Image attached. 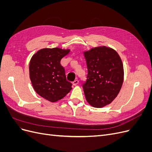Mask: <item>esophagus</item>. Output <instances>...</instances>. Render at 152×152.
<instances>
[{
  "label": "esophagus",
  "mask_w": 152,
  "mask_h": 152,
  "mask_svg": "<svg viewBox=\"0 0 152 152\" xmlns=\"http://www.w3.org/2000/svg\"><path fill=\"white\" fill-rule=\"evenodd\" d=\"M78 84H79V80H78L77 79L75 80L74 81H73V82H72V84H73V86H76V85H77Z\"/></svg>",
  "instance_id": "esophagus-1"
}]
</instances>
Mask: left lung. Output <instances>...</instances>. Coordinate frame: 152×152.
<instances>
[{"label":"left lung","mask_w":152,"mask_h":152,"mask_svg":"<svg viewBox=\"0 0 152 152\" xmlns=\"http://www.w3.org/2000/svg\"><path fill=\"white\" fill-rule=\"evenodd\" d=\"M84 55L88 72L82 86L86 99L92 107H104L121 91L124 75L122 59L115 50L104 45L86 50Z\"/></svg>","instance_id":"left-lung-1"}]
</instances>
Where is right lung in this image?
<instances>
[{
	"label": "right lung",
	"mask_w": 152,
	"mask_h": 152,
	"mask_svg": "<svg viewBox=\"0 0 152 152\" xmlns=\"http://www.w3.org/2000/svg\"><path fill=\"white\" fill-rule=\"evenodd\" d=\"M70 49L59 48L40 49L32 56L29 64L30 79L35 91L50 102L60 100L71 91L61 59Z\"/></svg>",
	"instance_id": "right-lung-1"
}]
</instances>
